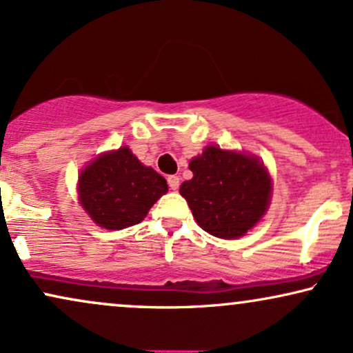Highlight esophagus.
<instances>
[{
  "instance_id": "34e87169",
  "label": "esophagus",
  "mask_w": 353,
  "mask_h": 353,
  "mask_svg": "<svg viewBox=\"0 0 353 353\" xmlns=\"http://www.w3.org/2000/svg\"><path fill=\"white\" fill-rule=\"evenodd\" d=\"M167 181H168V186L172 190H178V186H180V178H178L176 175H170L167 178Z\"/></svg>"
}]
</instances>
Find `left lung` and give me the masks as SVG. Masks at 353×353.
Instances as JSON below:
<instances>
[{"label":"left lung","instance_id":"8db88e82","mask_svg":"<svg viewBox=\"0 0 353 353\" xmlns=\"http://www.w3.org/2000/svg\"><path fill=\"white\" fill-rule=\"evenodd\" d=\"M193 178L180 186L199 228L219 239L245 236L272 199V176L262 160L208 145L190 162Z\"/></svg>","mask_w":353,"mask_h":353}]
</instances>
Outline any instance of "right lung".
Returning <instances> with one entry per match:
<instances>
[{
    "label": "right lung",
    "instance_id": "1",
    "mask_svg": "<svg viewBox=\"0 0 353 353\" xmlns=\"http://www.w3.org/2000/svg\"><path fill=\"white\" fill-rule=\"evenodd\" d=\"M167 191V180L141 163L128 145L98 155L78 175L81 208L110 230L141 223Z\"/></svg>",
    "mask_w": 353,
    "mask_h": 353
}]
</instances>
